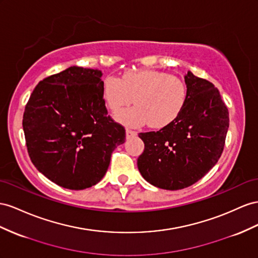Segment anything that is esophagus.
I'll return each mask as SVG.
<instances>
[{
	"instance_id": "34e87169",
	"label": "esophagus",
	"mask_w": 258,
	"mask_h": 258,
	"mask_svg": "<svg viewBox=\"0 0 258 258\" xmlns=\"http://www.w3.org/2000/svg\"><path fill=\"white\" fill-rule=\"evenodd\" d=\"M137 136V132L134 131V130H130V129H127L126 130V138L127 139H131Z\"/></svg>"
}]
</instances>
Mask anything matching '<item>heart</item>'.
Returning a JSON list of instances; mask_svg holds the SVG:
<instances>
[{
  "mask_svg": "<svg viewBox=\"0 0 258 258\" xmlns=\"http://www.w3.org/2000/svg\"><path fill=\"white\" fill-rule=\"evenodd\" d=\"M103 99L107 107L116 113L128 106L135 99L137 106L121 110L116 119L129 127L150 123L162 129L175 122L182 113L187 100L184 81L155 69L128 72L122 78L108 76L103 81Z\"/></svg>",
  "mask_w": 258,
  "mask_h": 258,
  "instance_id": "obj_1",
  "label": "heart"
}]
</instances>
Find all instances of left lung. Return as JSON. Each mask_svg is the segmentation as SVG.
<instances>
[{
	"mask_svg": "<svg viewBox=\"0 0 258 258\" xmlns=\"http://www.w3.org/2000/svg\"><path fill=\"white\" fill-rule=\"evenodd\" d=\"M187 100L175 122L139 135L144 151L138 168L151 184L180 190L203 178L218 162L229 128V112L212 82L187 72Z\"/></svg>",
	"mask_w": 258,
	"mask_h": 258,
	"instance_id": "1",
	"label": "left lung"
}]
</instances>
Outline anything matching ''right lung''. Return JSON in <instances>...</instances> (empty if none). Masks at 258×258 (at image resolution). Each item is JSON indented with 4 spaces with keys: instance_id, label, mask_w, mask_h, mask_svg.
<instances>
[{
    "instance_id": "add662e5",
    "label": "right lung",
    "mask_w": 258,
    "mask_h": 258,
    "mask_svg": "<svg viewBox=\"0 0 258 258\" xmlns=\"http://www.w3.org/2000/svg\"><path fill=\"white\" fill-rule=\"evenodd\" d=\"M102 72L72 66L38 83L23 128L32 164L52 182L83 190L100 182L126 130L107 116Z\"/></svg>"
}]
</instances>
